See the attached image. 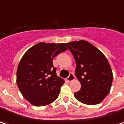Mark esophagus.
<instances>
[{"label": "esophagus", "mask_w": 124, "mask_h": 124, "mask_svg": "<svg viewBox=\"0 0 124 124\" xmlns=\"http://www.w3.org/2000/svg\"><path fill=\"white\" fill-rule=\"evenodd\" d=\"M75 78V76H74V75H73V73H70V75H69V76L67 78V81H68V82H71V81H73L74 79Z\"/></svg>", "instance_id": "esophagus-1"}]
</instances>
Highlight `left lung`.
Masks as SVG:
<instances>
[{"label": "left lung", "instance_id": "left-lung-1", "mask_svg": "<svg viewBox=\"0 0 124 124\" xmlns=\"http://www.w3.org/2000/svg\"><path fill=\"white\" fill-rule=\"evenodd\" d=\"M65 45L75 60L76 77L81 85V90L74 96L79 102L98 104L110 92L113 74L104 55L85 40L71 41Z\"/></svg>", "mask_w": 124, "mask_h": 124}]
</instances>
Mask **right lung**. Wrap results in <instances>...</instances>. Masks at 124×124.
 <instances>
[{"label": "right lung", "instance_id": "1", "mask_svg": "<svg viewBox=\"0 0 124 124\" xmlns=\"http://www.w3.org/2000/svg\"><path fill=\"white\" fill-rule=\"evenodd\" d=\"M67 49L65 43L41 42L30 47L22 57L16 83L24 98L32 105H48L57 98L65 81L57 75L53 59Z\"/></svg>", "mask_w": 124, "mask_h": 124}]
</instances>
